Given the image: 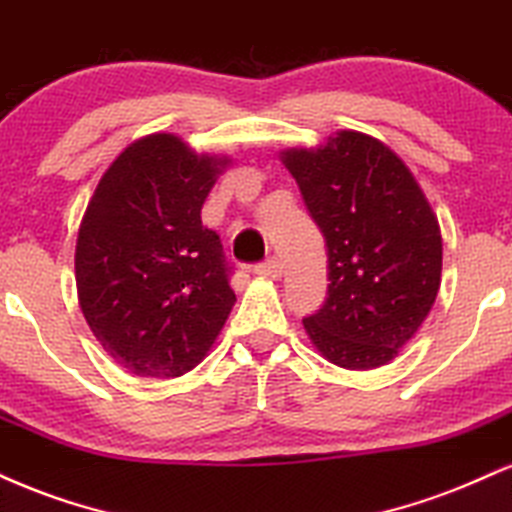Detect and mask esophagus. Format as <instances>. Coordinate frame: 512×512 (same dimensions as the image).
I'll return each mask as SVG.
<instances>
[{
	"label": "esophagus",
	"instance_id": "esophagus-1",
	"mask_svg": "<svg viewBox=\"0 0 512 512\" xmlns=\"http://www.w3.org/2000/svg\"><path fill=\"white\" fill-rule=\"evenodd\" d=\"M254 270H256V275H261V278H268V280L282 278V263L275 256L268 258V261L258 263Z\"/></svg>",
	"mask_w": 512,
	"mask_h": 512
}]
</instances>
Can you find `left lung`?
<instances>
[{"mask_svg": "<svg viewBox=\"0 0 512 512\" xmlns=\"http://www.w3.org/2000/svg\"><path fill=\"white\" fill-rule=\"evenodd\" d=\"M282 165L328 246V297L304 318L330 364L366 371L398 357L441 287V227L407 165L374 136L338 131Z\"/></svg>", "mask_w": 512, "mask_h": 512, "instance_id": "8db88e82", "label": "left lung"}]
</instances>
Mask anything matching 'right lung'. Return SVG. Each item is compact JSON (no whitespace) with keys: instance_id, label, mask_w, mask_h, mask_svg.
<instances>
[{"instance_id":"add662e5","label":"right lung","mask_w":512,"mask_h":512,"mask_svg":"<svg viewBox=\"0 0 512 512\" xmlns=\"http://www.w3.org/2000/svg\"><path fill=\"white\" fill-rule=\"evenodd\" d=\"M230 165L174 134L138 138L107 167L76 239L86 323L134 376L174 378L203 362L234 302L220 237L201 222Z\"/></svg>"}]
</instances>
